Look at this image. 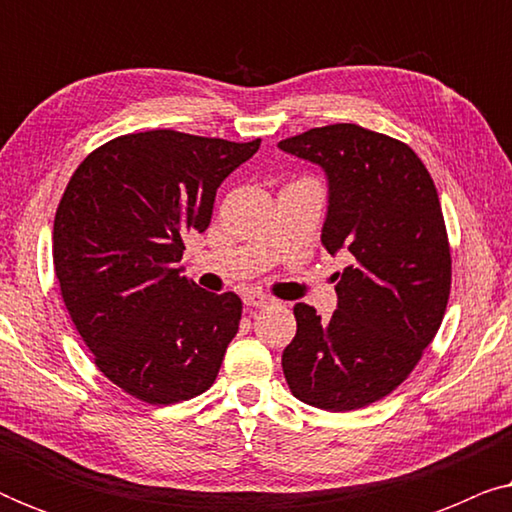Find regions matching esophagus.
I'll list each match as a JSON object with an SVG mask.
<instances>
[{
	"label": "esophagus",
	"mask_w": 512,
	"mask_h": 512,
	"mask_svg": "<svg viewBox=\"0 0 512 512\" xmlns=\"http://www.w3.org/2000/svg\"><path fill=\"white\" fill-rule=\"evenodd\" d=\"M272 303V298L263 296V293H249V296H244V305L247 307H268Z\"/></svg>",
	"instance_id": "34e87169"
}]
</instances>
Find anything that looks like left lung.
Here are the masks:
<instances>
[{"mask_svg":"<svg viewBox=\"0 0 512 512\" xmlns=\"http://www.w3.org/2000/svg\"><path fill=\"white\" fill-rule=\"evenodd\" d=\"M277 146L326 172L321 244L352 254L338 272L331 319L305 303L293 307L298 331L282 354L284 377L314 408H363L412 373L445 317L452 258L438 191L408 144L354 123Z\"/></svg>","mask_w":512,"mask_h":512,"instance_id":"left-lung-1","label":"left lung"}]
</instances>
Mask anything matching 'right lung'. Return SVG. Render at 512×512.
<instances>
[{
    "instance_id": "add662e5",
    "label": "right lung",
    "mask_w": 512,
    "mask_h": 512,
    "mask_svg": "<svg viewBox=\"0 0 512 512\" xmlns=\"http://www.w3.org/2000/svg\"><path fill=\"white\" fill-rule=\"evenodd\" d=\"M261 139L149 130L95 149L69 179L53 223V265L95 366L151 405L200 396L242 319L233 291L181 275L184 240L205 233L216 188Z\"/></svg>"
}]
</instances>
